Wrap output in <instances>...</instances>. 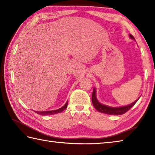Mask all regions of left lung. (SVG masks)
<instances>
[{"mask_svg": "<svg viewBox=\"0 0 155 155\" xmlns=\"http://www.w3.org/2000/svg\"><path fill=\"white\" fill-rule=\"evenodd\" d=\"M129 37L131 39H133V40H135L134 37L131 35V34H130ZM139 98L137 100H136L135 102H133V103L128 104V105H127V106L119 107H112L104 105V104H103L101 103H99V101L96 98V88H94L92 96H91V101H92L93 105L94 107V108H95L97 111L101 113H103V114H106L108 115H122L125 114V113L127 112L128 110L131 108V107L134 106V104L137 103Z\"/></svg>", "mask_w": 155, "mask_h": 155, "instance_id": "obj_1", "label": "left lung"}]
</instances>
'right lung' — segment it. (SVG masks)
I'll return each instance as SVG.
<instances>
[{"mask_svg":"<svg viewBox=\"0 0 155 155\" xmlns=\"http://www.w3.org/2000/svg\"><path fill=\"white\" fill-rule=\"evenodd\" d=\"M68 107V101L66 102L64 106L59 109H56V110H52V111H36V113L38 114H40L41 115H53V114H58V113H61L63 111L67 108Z\"/></svg>","mask_w":155,"mask_h":155,"instance_id":"right-lung-1","label":"right lung"}]
</instances>
